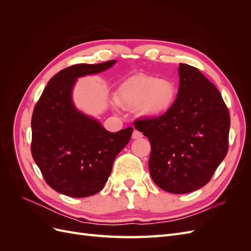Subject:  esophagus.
<instances>
[{
	"instance_id": "1",
	"label": "esophagus",
	"mask_w": 251,
	"mask_h": 251,
	"mask_svg": "<svg viewBox=\"0 0 251 251\" xmlns=\"http://www.w3.org/2000/svg\"><path fill=\"white\" fill-rule=\"evenodd\" d=\"M141 137H142V133H140V132L137 131V130H134L133 135H132V138H133V139H139V138H141Z\"/></svg>"
}]
</instances>
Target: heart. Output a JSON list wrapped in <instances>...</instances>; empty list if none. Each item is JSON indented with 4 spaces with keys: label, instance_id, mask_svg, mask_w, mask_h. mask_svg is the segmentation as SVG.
Returning <instances> with one entry per match:
<instances>
[{
    "label": "heart",
    "instance_id": "obj_1",
    "mask_svg": "<svg viewBox=\"0 0 251 251\" xmlns=\"http://www.w3.org/2000/svg\"><path fill=\"white\" fill-rule=\"evenodd\" d=\"M177 97V87L170 79L149 75H134L120 83L114 98L119 107L132 110L139 107L142 115L156 118L168 113Z\"/></svg>",
    "mask_w": 251,
    "mask_h": 251
}]
</instances>
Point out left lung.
I'll list each match as a JSON object with an SVG mask.
<instances>
[{
    "label": "left lung",
    "mask_w": 251,
    "mask_h": 251,
    "mask_svg": "<svg viewBox=\"0 0 251 251\" xmlns=\"http://www.w3.org/2000/svg\"><path fill=\"white\" fill-rule=\"evenodd\" d=\"M179 90L171 110L138 119L135 127L151 142L153 181L172 194L207 184L228 151L230 116L219 90L197 68L179 65Z\"/></svg>",
    "instance_id": "8db88e82"
}]
</instances>
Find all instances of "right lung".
<instances>
[{
    "label": "right lung",
    "instance_id": "add662e5",
    "mask_svg": "<svg viewBox=\"0 0 251 251\" xmlns=\"http://www.w3.org/2000/svg\"><path fill=\"white\" fill-rule=\"evenodd\" d=\"M115 63L66 68L49 80L35 104L31 153L45 181L57 193L83 198L101 191L116 156L131 139L133 127L108 132L72 101L78 77L102 72Z\"/></svg>",
    "mask_w": 251,
    "mask_h": 251
}]
</instances>
